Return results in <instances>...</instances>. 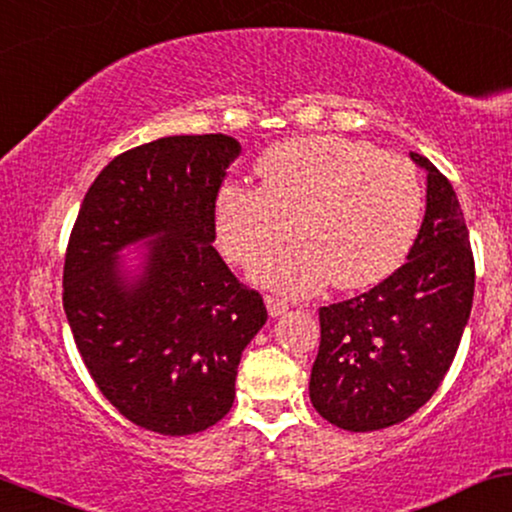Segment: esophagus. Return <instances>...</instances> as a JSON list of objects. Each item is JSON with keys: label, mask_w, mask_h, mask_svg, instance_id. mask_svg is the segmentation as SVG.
I'll use <instances>...</instances> for the list:
<instances>
[{"label": "esophagus", "mask_w": 512, "mask_h": 512, "mask_svg": "<svg viewBox=\"0 0 512 512\" xmlns=\"http://www.w3.org/2000/svg\"><path fill=\"white\" fill-rule=\"evenodd\" d=\"M264 302H267L269 316H274V319H276V316L288 312V302L286 300H278V297H274V295H267V297H264Z\"/></svg>", "instance_id": "obj_1"}]
</instances>
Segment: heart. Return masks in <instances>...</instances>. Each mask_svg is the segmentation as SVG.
<instances>
[{
	"label": "heart",
	"mask_w": 512,
	"mask_h": 512,
	"mask_svg": "<svg viewBox=\"0 0 512 512\" xmlns=\"http://www.w3.org/2000/svg\"><path fill=\"white\" fill-rule=\"evenodd\" d=\"M260 186L226 181L215 229L231 260L252 264L292 233L303 241L264 258L255 278L290 297L368 288L399 267L418 234L423 189L406 158L366 141L312 134L269 146Z\"/></svg>",
	"instance_id": "heart-1"
}]
</instances>
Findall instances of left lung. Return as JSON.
Masks as SVG:
<instances>
[{
	"label": "left lung",
	"mask_w": 512,
	"mask_h": 512,
	"mask_svg": "<svg viewBox=\"0 0 512 512\" xmlns=\"http://www.w3.org/2000/svg\"><path fill=\"white\" fill-rule=\"evenodd\" d=\"M425 217L409 257L383 283L319 309L309 399L352 432L397 425L437 392L468 326L475 260L451 181L423 155Z\"/></svg>",
	"instance_id": "8db88e82"
}]
</instances>
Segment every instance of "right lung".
Instances as JSON below:
<instances>
[{
  "instance_id": "add662e5",
  "label": "right lung",
  "mask_w": 512,
  "mask_h": 512,
  "mask_svg": "<svg viewBox=\"0 0 512 512\" xmlns=\"http://www.w3.org/2000/svg\"><path fill=\"white\" fill-rule=\"evenodd\" d=\"M241 144L165 137L103 167L63 267V309L103 397L139 428L181 437L229 413L243 349L267 321L215 241V196ZM153 237L134 275L117 255Z\"/></svg>"
}]
</instances>
